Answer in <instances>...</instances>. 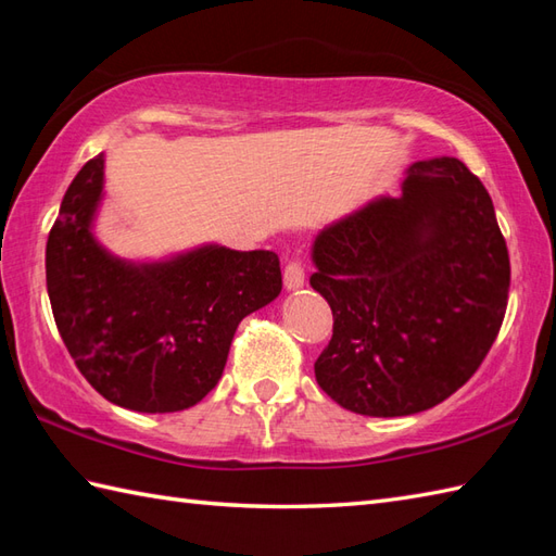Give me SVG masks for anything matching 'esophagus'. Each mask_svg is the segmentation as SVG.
Here are the masks:
<instances>
[{
	"mask_svg": "<svg viewBox=\"0 0 556 556\" xmlns=\"http://www.w3.org/2000/svg\"><path fill=\"white\" fill-rule=\"evenodd\" d=\"M305 281V271L299 260H291V263L285 267V287L287 291H299Z\"/></svg>",
	"mask_w": 556,
	"mask_h": 556,
	"instance_id": "34e87169",
	"label": "esophagus"
}]
</instances>
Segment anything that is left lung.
<instances>
[{"instance_id": "1", "label": "left lung", "mask_w": 556, "mask_h": 556, "mask_svg": "<svg viewBox=\"0 0 556 556\" xmlns=\"http://www.w3.org/2000/svg\"><path fill=\"white\" fill-rule=\"evenodd\" d=\"M311 287L334 315L315 380L339 406L413 416L452 396L497 339L509 253L492 198L456 157L413 162L315 236Z\"/></svg>"}]
</instances>
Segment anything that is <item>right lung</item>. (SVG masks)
Returning a JSON list of instances; mask_svg holds the SVG:
<instances>
[{
  "mask_svg": "<svg viewBox=\"0 0 556 556\" xmlns=\"http://www.w3.org/2000/svg\"><path fill=\"white\" fill-rule=\"evenodd\" d=\"M104 152L71 181L47 239V293L83 377L138 413L195 406L217 387L236 327L281 291L279 257L203 243L126 260L96 236Z\"/></svg>",
  "mask_w": 556,
  "mask_h": 556,
  "instance_id": "obj_1",
  "label": "right lung"
}]
</instances>
